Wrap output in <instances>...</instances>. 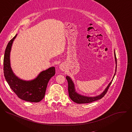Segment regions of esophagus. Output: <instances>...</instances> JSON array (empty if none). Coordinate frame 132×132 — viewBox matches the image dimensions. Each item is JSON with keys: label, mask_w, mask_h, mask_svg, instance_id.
Returning <instances> with one entry per match:
<instances>
[{"label": "esophagus", "mask_w": 132, "mask_h": 132, "mask_svg": "<svg viewBox=\"0 0 132 132\" xmlns=\"http://www.w3.org/2000/svg\"><path fill=\"white\" fill-rule=\"evenodd\" d=\"M60 69L62 70H65V65H64V64H61V65H60Z\"/></svg>", "instance_id": "obj_1"}]
</instances>
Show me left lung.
<instances>
[{
    "mask_svg": "<svg viewBox=\"0 0 132 132\" xmlns=\"http://www.w3.org/2000/svg\"><path fill=\"white\" fill-rule=\"evenodd\" d=\"M114 56H115V59H116V64H117V57H116V53H114ZM117 67V65H116V68ZM117 69L116 70V73ZM116 73L114 74L113 78L114 77ZM66 79L68 81V93H69V96L70 98L75 102H76L77 103L81 104V103H91L92 102H94L95 101L98 100L99 99H101L102 98L105 94L106 93L113 80L110 82L108 87L106 88L105 90L100 95L96 96V97H86V96H83L82 95H79L78 93H77L76 91H75V87H74V84L72 81V80L70 79V78L68 76H66Z\"/></svg>",
    "mask_w": 132,
    "mask_h": 132,
    "instance_id": "1",
    "label": "left lung"
}]
</instances>
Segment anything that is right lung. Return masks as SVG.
Returning <instances> with one entry per match:
<instances>
[{
    "label": "right lung",
    "mask_w": 132,
    "mask_h": 132,
    "mask_svg": "<svg viewBox=\"0 0 132 132\" xmlns=\"http://www.w3.org/2000/svg\"><path fill=\"white\" fill-rule=\"evenodd\" d=\"M16 34L9 42L4 58V73L5 79L16 95L22 100L31 102H39L44 97L47 84L54 76V67L42 71L35 79L24 81L18 78L10 67V52Z\"/></svg>",
    "instance_id": "1"
}]
</instances>
